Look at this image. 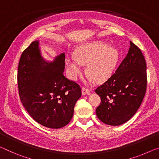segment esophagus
I'll return each instance as SVG.
<instances>
[{
	"label": "esophagus",
	"instance_id": "1",
	"mask_svg": "<svg viewBox=\"0 0 159 159\" xmlns=\"http://www.w3.org/2000/svg\"><path fill=\"white\" fill-rule=\"evenodd\" d=\"M82 93L83 95L89 94H90V89H89V88H87V87H82Z\"/></svg>",
	"mask_w": 159,
	"mask_h": 159
}]
</instances>
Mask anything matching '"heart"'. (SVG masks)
Wrapping results in <instances>:
<instances>
[{
  "mask_svg": "<svg viewBox=\"0 0 159 159\" xmlns=\"http://www.w3.org/2000/svg\"><path fill=\"white\" fill-rule=\"evenodd\" d=\"M76 57L66 60V65L72 79L82 73V65H87L88 76L94 82L107 80L113 73L118 62L119 54L116 48L108 43L96 41L81 46L75 52Z\"/></svg>",
  "mask_w": 159,
  "mask_h": 159,
  "instance_id": "heart-1",
  "label": "heart"
}]
</instances>
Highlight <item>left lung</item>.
<instances>
[{"label": "left lung", "mask_w": 159, "mask_h": 159, "mask_svg": "<svg viewBox=\"0 0 159 159\" xmlns=\"http://www.w3.org/2000/svg\"><path fill=\"white\" fill-rule=\"evenodd\" d=\"M147 87L146 63L141 52L130 42L128 54L104 84L95 89L101 98L96 109L100 121L119 126L129 121L141 106Z\"/></svg>", "instance_id": "1"}]
</instances>
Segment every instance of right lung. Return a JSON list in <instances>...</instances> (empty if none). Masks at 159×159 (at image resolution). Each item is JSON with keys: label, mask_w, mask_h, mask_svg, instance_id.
<instances>
[{"label": "right lung", "mask_w": 159, "mask_h": 159, "mask_svg": "<svg viewBox=\"0 0 159 159\" xmlns=\"http://www.w3.org/2000/svg\"><path fill=\"white\" fill-rule=\"evenodd\" d=\"M38 41L22 53L18 86L20 101L34 120L50 129H60L71 121L81 87L63 74L64 53L47 62L40 55Z\"/></svg>", "instance_id": "right-lung-1"}]
</instances>
